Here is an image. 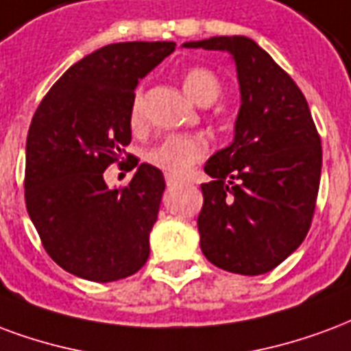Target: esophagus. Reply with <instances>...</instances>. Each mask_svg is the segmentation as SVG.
Returning a JSON list of instances; mask_svg holds the SVG:
<instances>
[{"label": "esophagus", "instance_id": "1", "mask_svg": "<svg viewBox=\"0 0 351 351\" xmlns=\"http://www.w3.org/2000/svg\"><path fill=\"white\" fill-rule=\"evenodd\" d=\"M165 182H167V186H176V184H180L182 180H180V178H176V176L165 175Z\"/></svg>", "mask_w": 351, "mask_h": 351}]
</instances>
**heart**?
<instances>
[{
	"label": "heart",
	"mask_w": 351,
	"mask_h": 351,
	"mask_svg": "<svg viewBox=\"0 0 351 351\" xmlns=\"http://www.w3.org/2000/svg\"><path fill=\"white\" fill-rule=\"evenodd\" d=\"M184 90L189 98H193L201 106H208L215 102V98L221 93V83L214 72L204 66H191L182 76ZM130 124L134 128H141L143 124V96L137 90L130 106ZM208 141L199 134H171L152 145L145 160L163 173L171 176H182L195 163L206 158L208 154Z\"/></svg>",
	"instance_id": "obj_1"
}]
</instances>
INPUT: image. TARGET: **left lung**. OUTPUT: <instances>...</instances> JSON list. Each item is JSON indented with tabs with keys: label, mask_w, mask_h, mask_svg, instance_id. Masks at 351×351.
Returning <instances> with one entry per match:
<instances>
[{
	"label": "left lung",
	"mask_w": 351,
	"mask_h": 351,
	"mask_svg": "<svg viewBox=\"0 0 351 351\" xmlns=\"http://www.w3.org/2000/svg\"><path fill=\"white\" fill-rule=\"evenodd\" d=\"M184 48L228 51L241 93L234 141L204 165L212 180L201 186L202 253L230 274H268L300 247L316 208L322 141L308 104L251 38L212 37Z\"/></svg>",
	"instance_id": "left-lung-1"
}]
</instances>
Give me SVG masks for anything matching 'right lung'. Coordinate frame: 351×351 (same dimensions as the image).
Listing matches in <instances>:
<instances>
[{"instance_id":"obj_1","label":"right lung","mask_w":351,"mask_h":351,"mask_svg":"<svg viewBox=\"0 0 351 351\" xmlns=\"http://www.w3.org/2000/svg\"><path fill=\"white\" fill-rule=\"evenodd\" d=\"M175 43L108 44L72 64L46 93L25 145V206L46 253L95 282L130 277L149 258V234L165 189L162 171L137 165L110 189L104 171L132 141L130 106L141 77Z\"/></svg>"}]
</instances>
